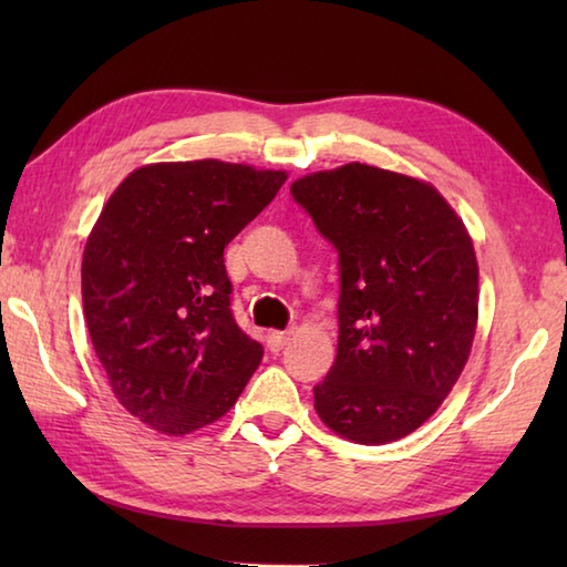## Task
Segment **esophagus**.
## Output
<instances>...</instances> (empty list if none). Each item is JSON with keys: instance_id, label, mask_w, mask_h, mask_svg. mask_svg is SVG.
<instances>
[{"instance_id": "obj_1", "label": "esophagus", "mask_w": 567, "mask_h": 567, "mask_svg": "<svg viewBox=\"0 0 567 567\" xmlns=\"http://www.w3.org/2000/svg\"><path fill=\"white\" fill-rule=\"evenodd\" d=\"M287 341H290V333H287V331H270L268 333V348H270L272 353L282 351V348L287 346Z\"/></svg>"}]
</instances>
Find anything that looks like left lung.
<instances>
[{"label":"left lung","mask_w":567,"mask_h":567,"mask_svg":"<svg viewBox=\"0 0 567 567\" xmlns=\"http://www.w3.org/2000/svg\"><path fill=\"white\" fill-rule=\"evenodd\" d=\"M292 197L339 252V353L315 388L323 424L378 445L436 412L477 327V260L436 187L348 163L292 183Z\"/></svg>","instance_id":"left-lung-1"}]
</instances>
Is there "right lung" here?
Wrapping results in <instances>:
<instances>
[{
  "instance_id": "right-lung-1",
  "label": "right lung",
  "mask_w": 567,
  "mask_h": 567,
  "mask_svg": "<svg viewBox=\"0 0 567 567\" xmlns=\"http://www.w3.org/2000/svg\"><path fill=\"white\" fill-rule=\"evenodd\" d=\"M285 179L214 158L155 163L104 204L82 256L84 321L143 424L167 436L214 424L260 365L262 346L234 319L224 248Z\"/></svg>"
}]
</instances>
